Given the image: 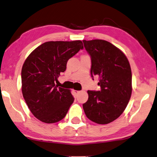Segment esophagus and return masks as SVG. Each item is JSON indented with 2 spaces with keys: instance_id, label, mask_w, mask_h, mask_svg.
<instances>
[{
  "instance_id": "1",
  "label": "esophagus",
  "mask_w": 157,
  "mask_h": 157,
  "mask_svg": "<svg viewBox=\"0 0 157 157\" xmlns=\"http://www.w3.org/2000/svg\"><path fill=\"white\" fill-rule=\"evenodd\" d=\"M74 92H75V93L76 94H78L79 93V92H80V91H78V90H74Z\"/></svg>"
}]
</instances>
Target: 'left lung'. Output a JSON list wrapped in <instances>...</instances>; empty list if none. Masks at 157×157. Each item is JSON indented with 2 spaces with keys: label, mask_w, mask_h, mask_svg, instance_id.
<instances>
[{
  "label": "left lung",
  "mask_w": 157,
  "mask_h": 157,
  "mask_svg": "<svg viewBox=\"0 0 157 157\" xmlns=\"http://www.w3.org/2000/svg\"><path fill=\"white\" fill-rule=\"evenodd\" d=\"M83 43L91 57L92 78L98 76L100 91L88 90V100L83 104L87 117L100 124L113 122L123 113L131 98L132 70L122 50L103 40Z\"/></svg>",
  "instance_id": "1"
}]
</instances>
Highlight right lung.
I'll return each mask as SVG.
<instances>
[{"label":"right lung","instance_id":"right-lung-1","mask_svg":"<svg viewBox=\"0 0 157 157\" xmlns=\"http://www.w3.org/2000/svg\"><path fill=\"white\" fill-rule=\"evenodd\" d=\"M83 48L81 40L49 41L38 46L24 62L22 92L32 114L41 122L52 124L67 114L74 101L70 90L56 85L67 60Z\"/></svg>","mask_w":157,"mask_h":157}]
</instances>
